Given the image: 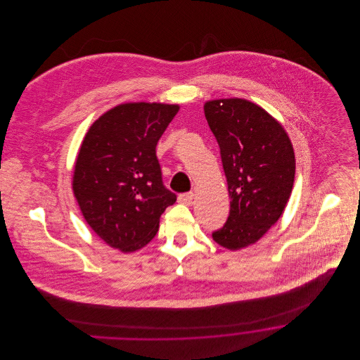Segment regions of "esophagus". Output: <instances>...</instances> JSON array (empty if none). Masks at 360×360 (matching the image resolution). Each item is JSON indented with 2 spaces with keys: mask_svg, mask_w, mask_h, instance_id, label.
<instances>
[{
  "mask_svg": "<svg viewBox=\"0 0 360 360\" xmlns=\"http://www.w3.org/2000/svg\"><path fill=\"white\" fill-rule=\"evenodd\" d=\"M194 200V194L193 193H184L179 195V202L183 205H191Z\"/></svg>",
  "mask_w": 360,
  "mask_h": 360,
  "instance_id": "1",
  "label": "esophagus"
}]
</instances>
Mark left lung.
I'll return each mask as SVG.
<instances>
[{"mask_svg": "<svg viewBox=\"0 0 360 360\" xmlns=\"http://www.w3.org/2000/svg\"><path fill=\"white\" fill-rule=\"evenodd\" d=\"M227 179L230 214L213 240L237 251L255 244L280 219L295 177V154L281 126L262 106L244 98L204 105Z\"/></svg>", "mask_w": 360, "mask_h": 360, "instance_id": "left-lung-1", "label": "left lung"}]
</instances>
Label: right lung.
Listing matches in <instances>:
<instances>
[{
	"label": "right lung",
	"mask_w": 360,
	"mask_h": 360,
	"mask_svg": "<svg viewBox=\"0 0 360 360\" xmlns=\"http://www.w3.org/2000/svg\"><path fill=\"white\" fill-rule=\"evenodd\" d=\"M179 109L176 103H120L83 139L72 180L75 198L93 231L124 254L146 247L160 214L176 202L162 183L155 148Z\"/></svg>",
	"instance_id": "add662e5"
}]
</instances>
